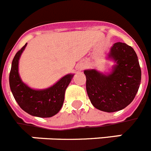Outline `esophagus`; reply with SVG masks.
<instances>
[{
  "label": "esophagus",
  "instance_id": "obj_1",
  "mask_svg": "<svg viewBox=\"0 0 151 151\" xmlns=\"http://www.w3.org/2000/svg\"><path fill=\"white\" fill-rule=\"evenodd\" d=\"M85 65H83V64H81V65H79V66H78V68L79 70H82V69H85Z\"/></svg>",
  "mask_w": 151,
  "mask_h": 151
}]
</instances>
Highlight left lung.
Wrapping results in <instances>:
<instances>
[{"mask_svg": "<svg viewBox=\"0 0 151 151\" xmlns=\"http://www.w3.org/2000/svg\"><path fill=\"white\" fill-rule=\"evenodd\" d=\"M109 57L116 62L110 74L94 69L85 70L86 91L93 106L101 111L121 110L134 100L141 79L138 56L125 43L116 42L110 49Z\"/></svg>", "mask_w": 151, "mask_h": 151, "instance_id": "1", "label": "left lung"}]
</instances>
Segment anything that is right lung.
<instances>
[{"mask_svg":"<svg viewBox=\"0 0 151 151\" xmlns=\"http://www.w3.org/2000/svg\"><path fill=\"white\" fill-rule=\"evenodd\" d=\"M26 45L16 54L12 62L9 77L10 90L19 106L25 112L34 116L51 117L62 107L65 91L73 75H66L52 87L45 90H33L28 87L22 82L18 73L19 60Z\"/></svg>","mask_w":151,"mask_h":151,"instance_id":"right-lung-1","label":"right lung"}]
</instances>
